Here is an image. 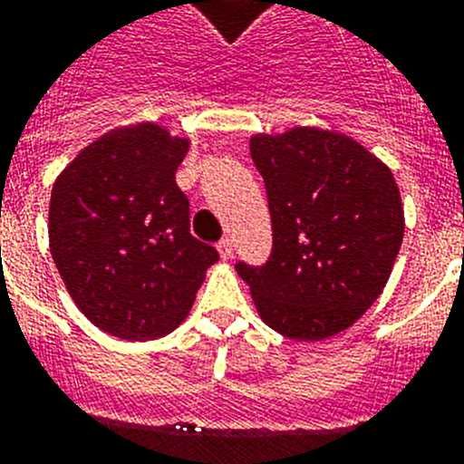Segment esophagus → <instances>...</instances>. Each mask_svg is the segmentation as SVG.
Masks as SVG:
<instances>
[{"instance_id":"obj_1","label":"esophagus","mask_w":464,"mask_h":464,"mask_svg":"<svg viewBox=\"0 0 464 464\" xmlns=\"http://www.w3.org/2000/svg\"><path fill=\"white\" fill-rule=\"evenodd\" d=\"M217 249H219V256L224 261L231 259V256H233V243L228 240V237H221L219 243H217Z\"/></svg>"}]
</instances>
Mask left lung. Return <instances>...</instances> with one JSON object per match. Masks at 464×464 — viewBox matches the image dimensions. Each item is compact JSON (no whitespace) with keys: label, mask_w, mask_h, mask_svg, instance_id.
<instances>
[{"label":"left lung","mask_w":464,"mask_h":464,"mask_svg":"<svg viewBox=\"0 0 464 464\" xmlns=\"http://www.w3.org/2000/svg\"><path fill=\"white\" fill-rule=\"evenodd\" d=\"M273 224L268 261L236 271L261 320L292 341H322L381 296L404 237L392 172L341 132L294 128L255 135Z\"/></svg>","instance_id":"8db88e82"}]
</instances>
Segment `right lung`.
I'll return each instance as SVG.
<instances>
[{"label": "right lung", "instance_id": "add662e5", "mask_svg": "<svg viewBox=\"0 0 464 464\" xmlns=\"http://www.w3.org/2000/svg\"><path fill=\"white\" fill-rule=\"evenodd\" d=\"M188 140L156 123L104 132L55 179L48 240L64 287L111 336L170 334L219 261L191 236L188 198L175 172Z\"/></svg>", "mask_w": 464, "mask_h": 464}]
</instances>
